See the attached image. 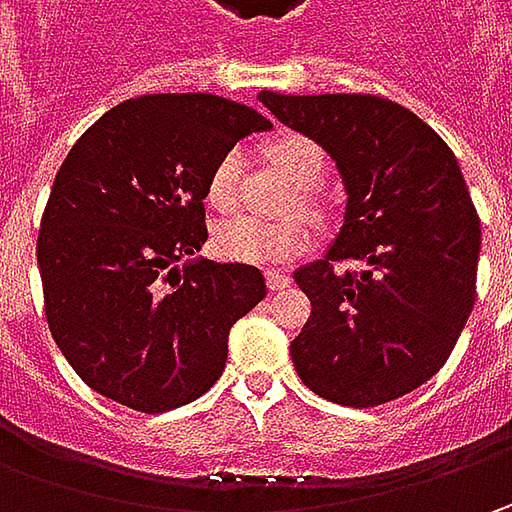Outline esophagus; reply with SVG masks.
<instances>
[{
  "label": "esophagus",
  "mask_w": 512,
  "mask_h": 512,
  "mask_svg": "<svg viewBox=\"0 0 512 512\" xmlns=\"http://www.w3.org/2000/svg\"><path fill=\"white\" fill-rule=\"evenodd\" d=\"M265 282L270 290H285V287H290V276L279 273V270H265Z\"/></svg>",
  "instance_id": "34e87169"
}]
</instances>
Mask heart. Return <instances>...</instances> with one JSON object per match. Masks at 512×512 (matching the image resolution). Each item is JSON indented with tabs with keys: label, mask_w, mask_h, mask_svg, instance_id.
<instances>
[{
	"label": "heart",
	"mask_w": 512,
	"mask_h": 512,
	"mask_svg": "<svg viewBox=\"0 0 512 512\" xmlns=\"http://www.w3.org/2000/svg\"><path fill=\"white\" fill-rule=\"evenodd\" d=\"M267 156L299 190H313L325 176V150L299 133H287L270 142ZM239 173H242V153L227 150L207 173V205H213L216 210H227L233 205ZM305 207L316 210L310 202H305ZM310 245H313V227L302 219L262 222L253 216H233L213 227V250L227 262H239V265H290L293 259L305 256Z\"/></svg>",
	"instance_id": "obj_1"
}]
</instances>
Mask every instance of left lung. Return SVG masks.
Wrapping results in <instances>:
<instances>
[{"instance_id":"1","label":"left lung","mask_w":512,"mask_h":512,"mask_svg":"<svg viewBox=\"0 0 512 512\" xmlns=\"http://www.w3.org/2000/svg\"><path fill=\"white\" fill-rule=\"evenodd\" d=\"M259 102L330 153L347 193L325 259L293 273L313 305L293 367L327 402H393L439 373L476 302L482 227L459 162L416 113L373 93L262 90Z\"/></svg>"}]
</instances>
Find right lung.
<instances>
[{
  "label": "right lung",
  "instance_id": "right-lung-1",
  "mask_svg": "<svg viewBox=\"0 0 512 512\" xmlns=\"http://www.w3.org/2000/svg\"><path fill=\"white\" fill-rule=\"evenodd\" d=\"M259 110L213 93H150L93 122L56 173L36 239L45 316L79 379L165 413L222 376L227 333L265 299L253 265L193 259L207 242L210 168Z\"/></svg>",
  "mask_w": 512,
  "mask_h": 512
}]
</instances>
